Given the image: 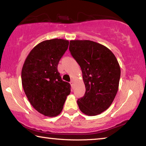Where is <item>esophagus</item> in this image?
Instances as JSON below:
<instances>
[{"instance_id": "34e87169", "label": "esophagus", "mask_w": 146, "mask_h": 146, "mask_svg": "<svg viewBox=\"0 0 146 146\" xmlns=\"http://www.w3.org/2000/svg\"><path fill=\"white\" fill-rule=\"evenodd\" d=\"M73 80H71V82H70V84H71V86H73Z\"/></svg>"}]
</instances>
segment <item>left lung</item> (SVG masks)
I'll return each mask as SVG.
<instances>
[{
  "label": "left lung",
  "instance_id": "left-lung-1",
  "mask_svg": "<svg viewBox=\"0 0 146 146\" xmlns=\"http://www.w3.org/2000/svg\"><path fill=\"white\" fill-rule=\"evenodd\" d=\"M69 49L80 66L86 92L78 98L80 110L95 116L106 111L117 95L120 68L117 58L106 46L88 40H70Z\"/></svg>",
  "mask_w": 146,
  "mask_h": 146
}]
</instances>
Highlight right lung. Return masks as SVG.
I'll use <instances>...</instances> for the list:
<instances>
[{"mask_svg": "<svg viewBox=\"0 0 146 146\" xmlns=\"http://www.w3.org/2000/svg\"><path fill=\"white\" fill-rule=\"evenodd\" d=\"M68 46L69 41L61 38L42 42L31 49L22 69V84L29 102L47 117L60 114L71 92L70 83L62 80L57 70Z\"/></svg>", "mask_w": 146, "mask_h": 146, "instance_id": "add662e5", "label": "right lung"}]
</instances>
